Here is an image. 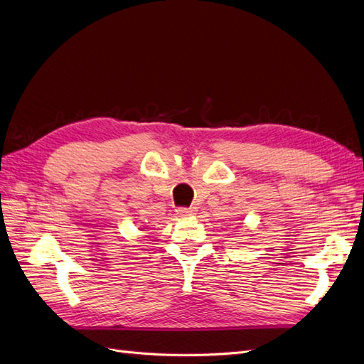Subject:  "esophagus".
Returning <instances> with one entry per match:
<instances>
[{"mask_svg":"<svg viewBox=\"0 0 364 364\" xmlns=\"http://www.w3.org/2000/svg\"><path fill=\"white\" fill-rule=\"evenodd\" d=\"M176 213L179 216H183V218H187V216H191V215H194V213H196V208L194 207H190V208H187V207H179L176 210Z\"/></svg>","mask_w":364,"mask_h":364,"instance_id":"esophagus-1","label":"esophagus"}]
</instances>
